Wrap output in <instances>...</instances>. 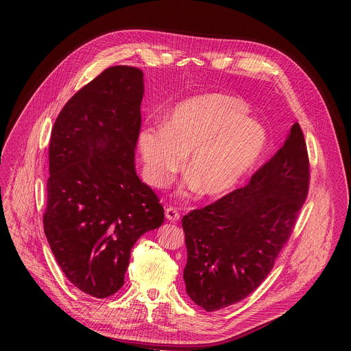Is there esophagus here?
Listing matches in <instances>:
<instances>
[{
    "instance_id": "34e87169",
    "label": "esophagus",
    "mask_w": 351,
    "mask_h": 351,
    "mask_svg": "<svg viewBox=\"0 0 351 351\" xmlns=\"http://www.w3.org/2000/svg\"><path fill=\"white\" fill-rule=\"evenodd\" d=\"M165 217H167V219L171 221V222H178L179 218H180V214H179V211H178L175 207H168V208L165 210Z\"/></svg>"
}]
</instances>
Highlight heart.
<instances>
[{"label": "heart", "instance_id": "obj_1", "mask_svg": "<svg viewBox=\"0 0 351 351\" xmlns=\"http://www.w3.org/2000/svg\"><path fill=\"white\" fill-rule=\"evenodd\" d=\"M241 99L206 94L179 106L165 128L148 126L140 134L147 175L164 184L189 154L186 171L204 195H219L234 187L261 157L267 136L247 118Z\"/></svg>", "mask_w": 351, "mask_h": 351}]
</instances>
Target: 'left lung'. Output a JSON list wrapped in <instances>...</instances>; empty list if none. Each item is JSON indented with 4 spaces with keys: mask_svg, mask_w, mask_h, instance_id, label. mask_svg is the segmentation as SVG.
<instances>
[{
    "mask_svg": "<svg viewBox=\"0 0 351 351\" xmlns=\"http://www.w3.org/2000/svg\"><path fill=\"white\" fill-rule=\"evenodd\" d=\"M310 187V160L295 122L248 184L182 218L186 291L206 311L236 304L274 268Z\"/></svg>",
    "mask_w": 351,
    "mask_h": 351,
    "instance_id": "obj_1",
    "label": "left lung"
}]
</instances>
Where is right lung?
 <instances>
[{
    "instance_id": "add662e5",
    "label": "right lung",
    "mask_w": 351,
    "mask_h": 351,
    "mask_svg": "<svg viewBox=\"0 0 351 351\" xmlns=\"http://www.w3.org/2000/svg\"><path fill=\"white\" fill-rule=\"evenodd\" d=\"M143 94L140 69L111 66L64 106L49 137L44 233L68 280L95 298L123 286L133 244L164 222L134 171Z\"/></svg>"
}]
</instances>
